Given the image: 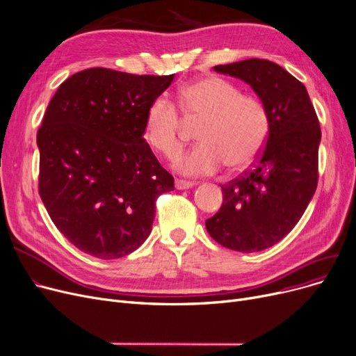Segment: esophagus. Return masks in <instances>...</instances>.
I'll list each match as a JSON object with an SVG mask.
<instances>
[{
	"mask_svg": "<svg viewBox=\"0 0 356 356\" xmlns=\"http://www.w3.org/2000/svg\"><path fill=\"white\" fill-rule=\"evenodd\" d=\"M175 184H176V189H179V191H181V189H191V188H193V186H195V183H193V181L181 180V179H176Z\"/></svg>",
	"mask_w": 356,
	"mask_h": 356,
	"instance_id": "esophagus-1",
	"label": "esophagus"
}]
</instances>
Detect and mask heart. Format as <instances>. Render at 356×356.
Segmentation results:
<instances>
[{
    "mask_svg": "<svg viewBox=\"0 0 356 356\" xmlns=\"http://www.w3.org/2000/svg\"><path fill=\"white\" fill-rule=\"evenodd\" d=\"M179 109L186 120H202L196 131L200 143L179 157L175 167L188 176L211 175L227 164L231 172L252 165L264 151L270 131L269 115L259 99L220 76L208 75L179 90ZM181 120L165 97L151 102L144 120V140L165 157L181 148Z\"/></svg>",
    "mask_w": 356,
    "mask_h": 356,
    "instance_id": "heart-1",
    "label": "heart"
}]
</instances>
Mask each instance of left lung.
Masks as SVG:
<instances>
[{
	"label": "left lung",
	"mask_w": 356,
	"mask_h": 356,
	"mask_svg": "<svg viewBox=\"0 0 356 356\" xmlns=\"http://www.w3.org/2000/svg\"><path fill=\"white\" fill-rule=\"evenodd\" d=\"M213 70L254 90L268 111L270 131L252 168L221 184L222 207L205 225L227 249L260 252L297 225L317 189L318 118L304 84L272 60L252 58Z\"/></svg>",
	"instance_id": "left-lung-1"
}]
</instances>
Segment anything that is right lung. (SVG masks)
I'll use <instances>...</instances> for the list:
<instances>
[{
    "label": "right lung",
    "instance_id": "obj_1",
    "mask_svg": "<svg viewBox=\"0 0 356 356\" xmlns=\"http://www.w3.org/2000/svg\"><path fill=\"white\" fill-rule=\"evenodd\" d=\"M173 79L90 68L48 104L38 131L39 193L81 252L109 260L136 250L151 233L157 197L175 189L144 140L148 106Z\"/></svg>",
    "mask_w": 356,
    "mask_h": 356
}]
</instances>
